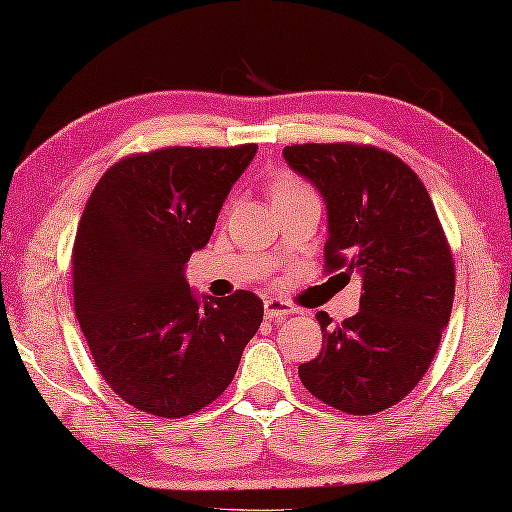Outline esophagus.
Returning <instances> with one entry per match:
<instances>
[{"instance_id": "34e87169", "label": "esophagus", "mask_w": 512, "mask_h": 512, "mask_svg": "<svg viewBox=\"0 0 512 512\" xmlns=\"http://www.w3.org/2000/svg\"><path fill=\"white\" fill-rule=\"evenodd\" d=\"M263 307H265V319L270 321H279L289 317V314H296V307H291L289 303H284V300H277V298H268L263 303Z\"/></svg>"}]
</instances>
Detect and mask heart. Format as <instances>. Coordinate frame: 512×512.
I'll use <instances>...</instances> for the list:
<instances>
[{
	"label": "heart",
	"instance_id": "obj_1",
	"mask_svg": "<svg viewBox=\"0 0 512 512\" xmlns=\"http://www.w3.org/2000/svg\"><path fill=\"white\" fill-rule=\"evenodd\" d=\"M303 191H310L303 181L298 177H293L289 172H277L275 177L270 179V195L272 200H279V198H289V195H296V193H303Z\"/></svg>",
	"mask_w": 512,
	"mask_h": 512
}]
</instances>
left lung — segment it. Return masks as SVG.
<instances>
[{"label":"left lung","mask_w":512,"mask_h":512,"mask_svg":"<svg viewBox=\"0 0 512 512\" xmlns=\"http://www.w3.org/2000/svg\"><path fill=\"white\" fill-rule=\"evenodd\" d=\"M284 160L326 202V272L363 277L354 317L335 326L317 314L324 345L300 382L335 410L375 415L403 401L438 352L454 300L450 244L429 191L394 153L293 144Z\"/></svg>","instance_id":"8db88e82"}]
</instances>
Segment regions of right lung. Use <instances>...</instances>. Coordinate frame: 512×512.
Segmentation results:
<instances>
[{"label":"right lung","mask_w":512,"mask_h":512,"mask_svg":"<svg viewBox=\"0 0 512 512\" xmlns=\"http://www.w3.org/2000/svg\"><path fill=\"white\" fill-rule=\"evenodd\" d=\"M256 151L135 153L90 193L72 251L74 312L97 370L132 408L167 419L202 410L233 382L261 326L251 291L200 303L184 275Z\"/></svg>","instance_id":"right-lung-1"}]
</instances>
